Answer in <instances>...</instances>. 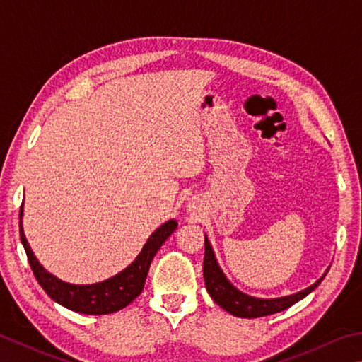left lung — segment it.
Listing matches in <instances>:
<instances>
[{
  "mask_svg": "<svg viewBox=\"0 0 362 362\" xmlns=\"http://www.w3.org/2000/svg\"><path fill=\"white\" fill-rule=\"evenodd\" d=\"M204 264H202V272H204V281H206V288L216 304L221 308H225L234 317L240 318H259V317H267V315L279 313L285 308L291 307L296 302L304 299L307 294H310L315 288H317L321 280L326 277V272L323 277L318 279L312 286L305 288L299 293H294L290 296H284V298H275V299H261V298H253V296H248L245 293L239 291L238 288L231 285L225 274L216 262L215 253L212 250V245L207 239V235H204Z\"/></svg>",
  "mask_w": 362,
  "mask_h": 362,
  "instance_id": "obj_1",
  "label": "left lung"
}]
</instances>
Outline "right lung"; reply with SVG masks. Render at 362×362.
<instances>
[{"instance_id": "1", "label": "right lung", "mask_w": 362, "mask_h": 362, "mask_svg": "<svg viewBox=\"0 0 362 362\" xmlns=\"http://www.w3.org/2000/svg\"><path fill=\"white\" fill-rule=\"evenodd\" d=\"M22 216L23 209H21V221H18V226H21V240L26 256H28V262L37 284L58 304L69 308V310L87 315L114 313L131 304L142 293L150 262H152L153 256L164 244V240L177 228L175 220H169L164 225H161L150 235L146 245L141 250V253L137 255V258L127 269H123L120 274L114 275V277L93 285H71L58 280L55 275L49 274L39 264V261L36 259L35 253L31 252V247L23 234Z\"/></svg>"}]
</instances>
